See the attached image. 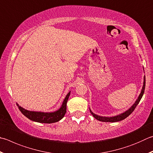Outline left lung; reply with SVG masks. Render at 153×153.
<instances>
[{
	"label": "left lung",
	"mask_w": 153,
	"mask_h": 153,
	"mask_svg": "<svg viewBox=\"0 0 153 153\" xmlns=\"http://www.w3.org/2000/svg\"><path fill=\"white\" fill-rule=\"evenodd\" d=\"M144 89H145V76H144V81H143V85L142 90H141L140 94H139V96H138V98L137 99V100H136V102H134V104H133V105L129 108V109H128L127 110L125 111V112L120 114H118V115L114 116H110V117H108V116H101L97 115V114H94L92 112V111L90 110V113L91 114H92V116L96 119V120H98L99 121H101V122H107V123H115V122H118V121L123 120H124V119L127 118L128 116L130 114H131L133 112V111L134 110L135 108L137 107V105L138 104L139 102L140 101L141 98H142V97H143L144 92Z\"/></svg>",
	"instance_id": "left-lung-1"
}]
</instances>
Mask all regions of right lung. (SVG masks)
Returning a JSON list of instances; mask_svg holds the SVG:
<instances>
[{"label":"right lung","mask_w":153,"mask_h":153,"mask_svg":"<svg viewBox=\"0 0 153 153\" xmlns=\"http://www.w3.org/2000/svg\"><path fill=\"white\" fill-rule=\"evenodd\" d=\"M70 92L68 93L65 98L63 101V103L61 107L56 111L51 112H37V111H30L25 109L23 107L19 105L17 103L16 105L19 108V110L21 111L24 116L28 118L29 120L37 122L39 123H46L51 124L57 123L63 118L66 113V109H67V102L68 98L70 95Z\"/></svg>","instance_id":"1"}]
</instances>
